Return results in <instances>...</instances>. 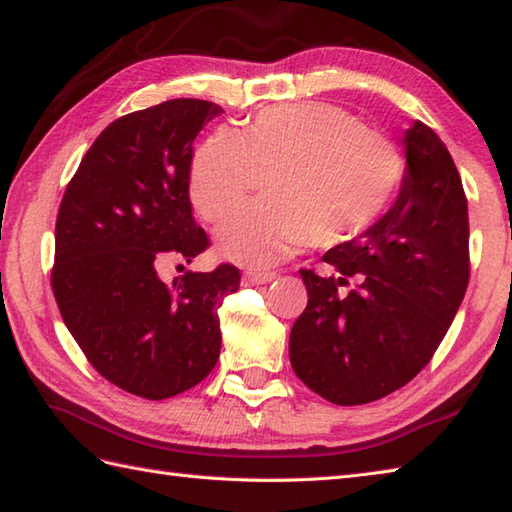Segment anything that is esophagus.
I'll return each instance as SVG.
<instances>
[{
    "mask_svg": "<svg viewBox=\"0 0 512 512\" xmlns=\"http://www.w3.org/2000/svg\"><path fill=\"white\" fill-rule=\"evenodd\" d=\"M275 277L277 273H273V270H248L242 279L246 286H259V284H268V281H273Z\"/></svg>",
    "mask_w": 512,
    "mask_h": 512,
    "instance_id": "esophagus-1",
    "label": "esophagus"
}]
</instances>
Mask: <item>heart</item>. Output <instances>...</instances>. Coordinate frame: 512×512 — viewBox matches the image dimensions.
<instances>
[{
    "instance_id": "heart-1",
    "label": "heart",
    "mask_w": 512,
    "mask_h": 512,
    "mask_svg": "<svg viewBox=\"0 0 512 512\" xmlns=\"http://www.w3.org/2000/svg\"><path fill=\"white\" fill-rule=\"evenodd\" d=\"M405 165L387 138L330 103L266 107L235 132L217 129L191 165V200L209 222L231 215L266 182L273 193L226 222L217 242L235 262L259 266L376 224Z\"/></svg>"
}]
</instances>
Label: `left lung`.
<instances>
[{"label": "left lung", "mask_w": 512, "mask_h": 512, "mask_svg": "<svg viewBox=\"0 0 512 512\" xmlns=\"http://www.w3.org/2000/svg\"><path fill=\"white\" fill-rule=\"evenodd\" d=\"M405 154L394 206L323 255L336 275L299 270L308 306L290 330V365L334 405H365L418 376L469 286V206L449 149L416 121Z\"/></svg>", "instance_id": "left-lung-1"}]
</instances>
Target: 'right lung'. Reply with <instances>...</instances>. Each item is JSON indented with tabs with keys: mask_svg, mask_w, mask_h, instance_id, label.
Instances as JSON below:
<instances>
[{
	"mask_svg": "<svg viewBox=\"0 0 512 512\" xmlns=\"http://www.w3.org/2000/svg\"><path fill=\"white\" fill-rule=\"evenodd\" d=\"M220 105L173 99L116 118L70 180L54 228L52 292L90 365L129 394L162 400L211 374L220 358L217 308L239 270L158 275L169 257L209 246L189 200L193 140Z\"/></svg>",
	"mask_w": 512,
	"mask_h": 512,
	"instance_id": "add662e5",
	"label": "right lung"
}]
</instances>
